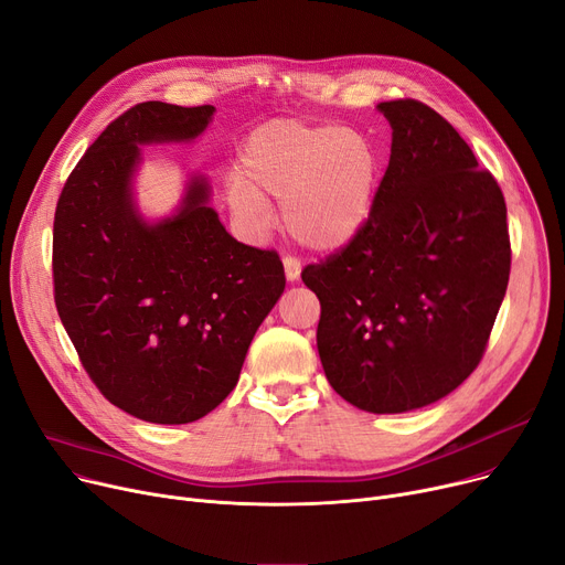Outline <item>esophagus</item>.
I'll return each mask as SVG.
<instances>
[{"label":"esophagus","mask_w":565,"mask_h":565,"mask_svg":"<svg viewBox=\"0 0 565 565\" xmlns=\"http://www.w3.org/2000/svg\"><path fill=\"white\" fill-rule=\"evenodd\" d=\"M284 270H286L288 281H298V277H300V273H302V263H300V258H295V256H284Z\"/></svg>","instance_id":"obj_1"}]
</instances>
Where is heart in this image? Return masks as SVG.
<instances>
[{"label":"heart","mask_w":565,"mask_h":565,"mask_svg":"<svg viewBox=\"0 0 565 565\" xmlns=\"http://www.w3.org/2000/svg\"><path fill=\"white\" fill-rule=\"evenodd\" d=\"M377 181L380 158L366 135L273 121L245 139L228 201L241 215L260 220L265 196H277L281 224L295 241L316 252H337L366 226Z\"/></svg>","instance_id":"b5f03b06"}]
</instances>
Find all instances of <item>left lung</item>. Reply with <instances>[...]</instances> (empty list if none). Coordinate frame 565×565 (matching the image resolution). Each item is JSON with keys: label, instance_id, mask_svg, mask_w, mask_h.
<instances>
[{"label": "left lung", "instance_id": "left-lung-1", "mask_svg": "<svg viewBox=\"0 0 565 565\" xmlns=\"http://www.w3.org/2000/svg\"><path fill=\"white\" fill-rule=\"evenodd\" d=\"M392 158L352 243L302 270L334 392L394 414L430 405L483 360L511 275L507 201L433 107L387 100Z\"/></svg>", "mask_w": 565, "mask_h": 565}]
</instances>
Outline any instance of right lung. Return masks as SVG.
<instances>
[{"mask_svg":"<svg viewBox=\"0 0 565 565\" xmlns=\"http://www.w3.org/2000/svg\"><path fill=\"white\" fill-rule=\"evenodd\" d=\"M213 111L160 100L130 107L88 146L54 211L58 318L98 392L151 424L196 422L233 392L286 286L275 249L226 233L205 205L203 178L171 220L151 226L135 211L137 143L194 139Z\"/></svg>","mask_w":565,"mask_h":565,"instance_id":"obj_1","label":"right lung"}]
</instances>
